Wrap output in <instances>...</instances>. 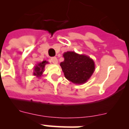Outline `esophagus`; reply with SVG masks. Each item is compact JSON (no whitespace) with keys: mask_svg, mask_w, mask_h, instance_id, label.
Here are the masks:
<instances>
[{"mask_svg":"<svg viewBox=\"0 0 129 129\" xmlns=\"http://www.w3.org/2000/svg\"><path fill=\"white\" fill-rule=\"evenodd\" d=\"M51 62H52L53 64H57V63H58L57 59L56 57H55L51 59Z\"/></svg>","mask_w":129,"mask_h":129,"instance_id":"obj_1","label":"esophagus"}]
</instances>
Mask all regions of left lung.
Wrapping results in <instances>:
<instances>
[{
	"label": "left lung",
	"instance_id": "obj_1",
	"mask_svg": "<svg viewBox=\"0 0 129 129\" xmlns=\"http://www.w3.org/2000/svg\"><path fill=\"white\" fill-rule=\"evenodd\" d=\"M64 61L60 66L66 78L75 84H83L90 78L95 70L94 60L84 54L67 51L63 54Z\"/></svg>",
	"mask_w": 129,
	"mask_h": 129
}]
</instances>
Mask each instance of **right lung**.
<instances>
[{
	"label": "right lung",
	"mask_w": 129,
	"mask_h": 129,
	"mask_svg": "<svg viewBox=\"0 0 129 129\" xmlns=\"http://www.w3.org/2000/svg\"><path fill=\"white\" fill-rule=\"evenodd\" d=\"M47 63H49V62L47 61H43L42 62L38 63L33 68V74L37 78H40L43 75L45 65Z\"/></svg>",
	"instance_id": "obj_1"
}]
</instances>
